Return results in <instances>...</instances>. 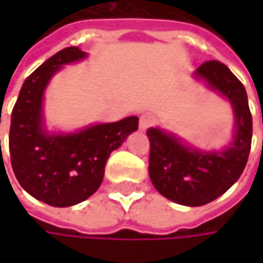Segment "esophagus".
Returning a JSON list of instances; mask_svg holds the SVG:
<instances>
[{"instance_id":"obj_1","label":"esophagus","mask_w":263,"mask_h":263,"mask_svg":"<svg viewBox=\"0 0 263 263\" xmlns=\"http://www.w3.org/2000/svg\"><path fill=\"white\" fill-rule=\"evenodd\" d=\"M154 122H155V117L152 116V114H143L141 117H140V129L141 131H146L149 126H152L154 125Z\"/></svg>"}]
</instances>
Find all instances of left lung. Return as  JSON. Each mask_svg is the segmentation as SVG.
Here are the masks:
<instances>
[{"mask_svg": "<svg viewBox=\"0 0 263 263\" xmlns=\"http://www.w3.org/2000/svg\"><path fill=\"white\" fill-rule=\"evenodd\" d=\"M193 78L230 103L235 116L230 144L219 151H202L161 128H149L146 135L154 187L177 204L199 207L224 195L242 175L251 147L253 119L247 91L229 67L209 61L196 68Z\"/></svg>", "mask_w": 263, "mask_h": 263, "instance_id": "1", "label": "left lung"}]
</instances>
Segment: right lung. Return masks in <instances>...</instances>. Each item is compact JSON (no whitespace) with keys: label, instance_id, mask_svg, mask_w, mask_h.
<instances>
[{"label":"right lung","instance_id":"obj_1","mask_svg":"<svg viewBox=\"0 0 263 263\" xmlns=\"http://www.w3.org/2000/svg\"><path fill=\"white\" fill-rule=\"evenodd\" d=\"M86 56L79 47H67L47 59L24 80L12 111L9 149L15 177L27 193L53 207H70L88 199L103 181L111 152L138 129L137 116L74 132L47 129L45 88L64 65Z\"/></svg>","mask_w":263,"mask_h":263}]
</instances>
